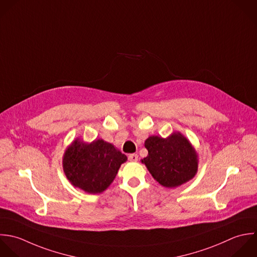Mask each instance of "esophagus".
Listing matches in <instances>:
<instances>
[{
	"label": "esophagus",
	"instance_id": "esophagus-1",
	"mask_svg": "<svg viewBox=\"0 0 257 257\" xmlns=\"http://www.w3.org/2000/svg\"><path fill=\"white\" fill-rule=\"evenodd\" d=\"M128 160L131 162H137L138 161V155L137 154H130L128 156Z\"/></svg>",
	"mask_w": 257,
	"mask_h": 257
}]
</instances>
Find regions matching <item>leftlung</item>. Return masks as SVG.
Segmentation results:
<instances>
[{
  "label": "left lung",
  "mask_w": 257,
  "mask_h": 257,
  "mask_svg": "<svg viewBox=\"0 0 257 257\" xmlns=\"http://www.w3.org/2000/svg\"><path fill=\"white\" fill-rule=\"evenodd\" d=\"M144 145L148 155L141 162L162 186L178 187L195 176L198 169L197 153L180 132H174L167 138L150 136Z\"/></svg>",
  "instance_id": "8db88e82"
}]
</instances>
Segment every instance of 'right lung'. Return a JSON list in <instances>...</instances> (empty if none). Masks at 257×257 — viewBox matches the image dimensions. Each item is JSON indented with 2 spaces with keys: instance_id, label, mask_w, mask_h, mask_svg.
<instances>
[{
  "instance_id": "right-lung-1",
  "label": "right lung",
  "mask_w": 257,
  "mask_h": 257,
  "mask_svg": "<svg viewBox=\"0 0 257 257\" xmlns=\"http://www.w3.org/2000/svg\"><path fill=\"white\" fill-rule=\"evenodd\" d=\"M126 160L125 154L102 139L89 144L76 139L65 151L63 169L73 186L97 194L109 187Z\"/></svg>"
}]
</instances>
